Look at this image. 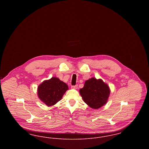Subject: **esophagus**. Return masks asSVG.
I'll return each mask as SVG.
<instances>
[{"instance_id":"obj_1","label":"esophagus","mask_w":149,"mask_h":149,"mask_svg":"<svg viewBox=\"0 0 149 149\" xmlns=\"http://www.w3.org/2000/svg\"><path fill=\"white\" fill-rule=\"evenodd\" d=\"M71 87L72 89H77L78 88V85H72Z\"/></svg>"}]
</instances>
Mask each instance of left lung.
<instances>
[{
  "label": "left lung",
  "mask_w": 149,
  "mask_h": 149,
  "mask_svg": "<svg viewBox=\"0 0 149 149\" xmlns=\"http://www.w3.org/2000/svg\"><path fill=\"white\" fill-rule=\"evenodd\" d=\"M79 92L87 105L97 109L106 104L110 89L102 79L92 78L85 81L84 87L80 89Z\"/></svg>",
  "instance_id": "obj_1"
}]
</instances>
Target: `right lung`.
Returning a JSON list of instances; mask_svg holds the SVG:
<instances>
[{"mask_svg":"<svg viewBox=\"0 0 149 149\" xmlns=\"http://www.w3.org/2000/svg\"><path fill=\"white\" fill-rule=\"evenodd\" d=\"M69 89L68 85L58 78L52 77L43 81L38 86L37 94L40 99L47 106L55 105L63 98Z\"/></svg>","mask_w":149,"mask_h":149,"instance_id":"right-lung-1","label":"right lung"}]
</instances>
